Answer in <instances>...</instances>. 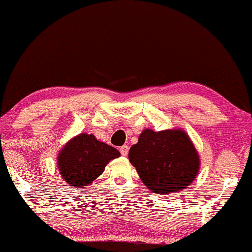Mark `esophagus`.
Listing matches in <instances>:
<instances>
[{"label":"esophagus","instance_id":"34e87169","mask_svg":"<svg viewBox=\"0 0 252 252\" xmlns=\"http://www.w3.org/2000/svg\"><path fill=\"white\" fill-rule=\"evenodd\" d=\"M128 150H129V147L126 146V145H124L119 148L120 154H122L123 156H127V154H128Z\"/></svg>","mask_w":252,"mask_h":252}]
</instances>
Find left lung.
I'll use <instances>...</instances> for the list:
<instances>
[{"instance_id":"left-lung-1","label":"left lung","mask_w":252,"mask_h":252,"mask_svg":"<svg viewBox=\"0 0 252 252\" xmlns=\"http://www.w3.org/2000/svg\"><path fill=\"white\" fill-rule=\"evenodd\" d=\"M129 162L147 188L158 194L177 192L194 181L199 156L185 132L145 129L130 147Z\"/></svg>"}]
</instances>
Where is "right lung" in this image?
<instances>
[{
	"label": "right lung",
	"instance_id": "obj_1",
	"mask_svg": "<svg viewBox=\"0 0 252 252\" xmlns=\"http://www.w3.org/2000/svg\"><path fill=\"white\" fill-rule=\"evenodd\" d=\"M119 156L112 146L98 141L91 134H80L63 147L58 164L64 181L80 188L102 175L109 161Z\"/></svg>",
	"mask_w": 252,
	"mask_h": 252
}]
</instances>
